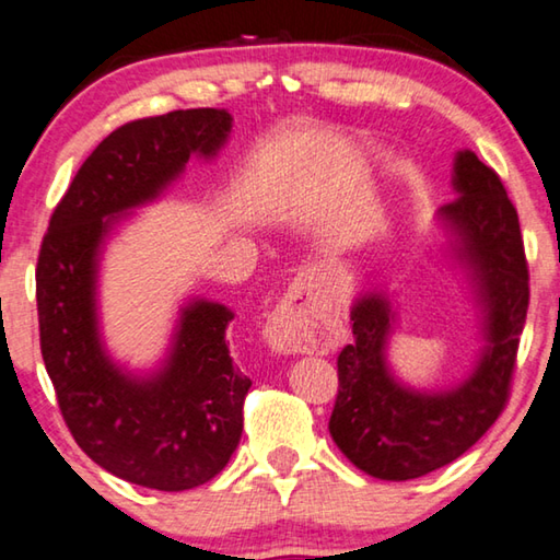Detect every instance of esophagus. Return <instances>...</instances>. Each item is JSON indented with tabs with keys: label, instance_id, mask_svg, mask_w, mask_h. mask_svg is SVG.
Instances as JSON below:
<instances>
[{
	"label": "esophagus",
	"instance_id": "1",
	"mask_svg": "<svg viewBox=\"0 0 560 560\" xmlns=\"http://www.w3.org/2000/svg\"><path fill=\"white\" fill-rule=\"evenodd\" d=\"M324 279L314 271H301L291 281L287 296L264 324V340L273 353H311L324 340L320 318H324Z\"/></svg>",
	"mask_w": 560,
	"mask_h": 560
}]
</instances>
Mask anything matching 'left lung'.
<instances>
[{
	"mask_svg": "<svg viewBox=\"0 0 560 560\" xmlns=\"http://www.w3.org/2000/svg\"><path fill=\"white\" fill-rule=\"evenodd\" d=\"M457 200L440 207L447 252L467 273L485 346L447 390L405 385L387 363L397 314L387 291L363 289L350 306L353 343L338 355V397L328 430L360 471L385 481L424 477L462 457L497 422L509 397L528 308V267L518 214L494 170L471 150L454 155Z\"/></svg>",
	"mask_w": 560,
	"mask_h": 560,
	"instance_id": "left-lung-1",
	"label": "left lung"
}]
</instances>
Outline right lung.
<instances>
[{"label":"right lung","mask_w":560,"mask_h":560,"mask_svg":"<svg viewBox=\"0 0 560 560\" xmlns=\"http://www.w3.org/2000/svg\"><path fill=\"white\" fill-rule=\"evenodd\" d=\"M230 132L224 108L126 122L75 173L42 242V355L61 415L98 467L138 487L185 491L220 474L240 444L252 381L226 346L232 308L207 299L183 303L158 368L120 365L101 334V257L120 220L155 202L189 158L214 160Z\"/></svg>","instance_id":"right-lung-1"}]
</instances>
